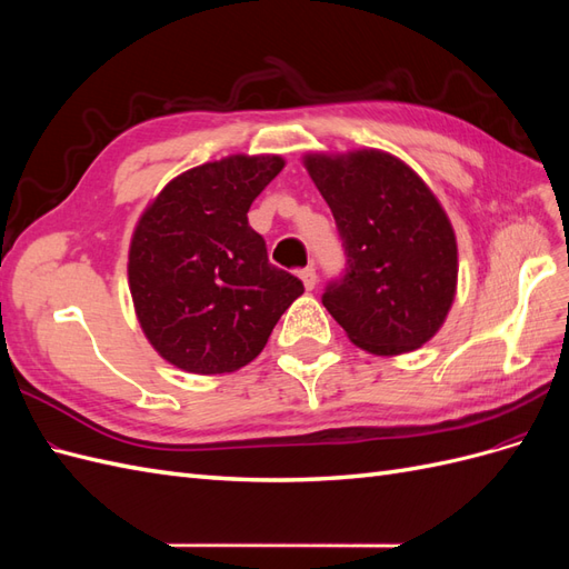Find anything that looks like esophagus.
I'll return each instance as SVG.
<instances>
[{
  "instance_id": "esophagus-1",
  "label": "esophagus",
  "mask_w": 569,
  "mask_h": 569,
  "mask_svg": "<svg viewBox=\"0 0 569 569\" xmlns=\"http://www.w3.org/2000/svg\"><path fill=\"white\" fill-rule=\"evenodd\" d=\"M299 278H301V282H303V287L311 291L313 287H316V282H318V274H316V268L313 266H308V268H303L301 272H299Z\"/></svg>"
}]
</instances>
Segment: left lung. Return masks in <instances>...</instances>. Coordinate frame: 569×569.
<instances>
[{"instance_id": "1", "label": "left lung", "mask_w": 569, "mask_h": 569, "mask_svg": "<svg viewBox=\"0 0 569 569\" xmlns=\"http://www.w3.org/2000/svg\"><path fill=\"white\" fill-rule=\"evenodd\" d=\"M303 166L349 256L322 306L368 353L420 349L449 318L458 289V242L441 201L382 149L308 151Z\"/></svg>"}]
</instances>
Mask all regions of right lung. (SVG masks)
<instances>
[{
    "label": "right lung",
    "instance_id": "add662e5",
    "mask_svg": "<svg viewBox=\"0 0 569 569\" xmlns=\"http://www.w3.org/2000/svg\"><path fill=\"white\" fill-rule=\"evenodd\" d=\"M282 168L278 153H232L189 168L137 220L130 297L147 341L170 366L194 375L249 366L303 295L301 280L270 266L247 218Z\"/></svg>",
    "mask_w": 569,
    "mask_h": 569
}]
</instances>
